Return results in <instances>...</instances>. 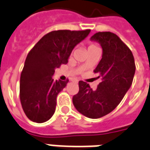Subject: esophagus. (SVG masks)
I'll return each mask as SVG.
<instances>
[{"label": "esophagus", "instance_id": "obj_1", "mask_svg": "<svg viewBox=\"0 0 150 150\" xmlns=\"http://www.w3.org/2000/svg\"><path fill=\"white\" fill-rule=\"evenodd\" d=\"M73 81H74V82H76V83H77V82H78V80L76 79V80H73Z\"/></svg>", "mask_w": 150, "mask_h": 150}]
</instances>
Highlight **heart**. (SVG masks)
Listing matches in <instances>:
<instances>
[{"mask_svg":"<svg viewBox=\"0 0 150 150\" xmlns=\"http://www.w3.org/2000/svg\"><path fill=\"white\" fill-rule=\"evenodd\" d=\"M95 46H97V45H94V44H91V45H89V48H91V47H95Z\"/></svg>","mask_w":150,"mask_h":150,"instance_id":"heart-1","label":"heart"}]
</instances>
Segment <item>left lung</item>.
Returning a JSON list of instances; mask_svg holds the SVG:
<instances>
[{
  "label": "left lung",
  "instance_id": "1",
  "mask_svg": "<svg viewBox=\"0 0 150 150\" xmlns=\"http://www.w3.org/2000/svg\"><path fill=\"white\" fill-rule=\"evenodd\" d=\"M92 41L102 46V59L94 73L102 81L93 91L89 84L79 81V91L73 96L77 111L90 118H100L112 112L131 87L136 71L135 59L129 47L110 32L94 34Z\"/></svg>",
  "mask_w": 150,
  "mask_h": 150
}]
</instances>
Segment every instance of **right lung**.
<instances>
[{
  "mask_svg": "<svg viewBox=\"0 0 150 150\" xmlns=\"http://www.w3.org/2000/svg\"><path fill=\"white\" fill-rule=\"evenodd\" d=\"M91 30H57L45 34L28 54L20 76L19 96L26 116L42 123L53 116L56 98L67 81H54V69L68 63L76 45Z\"/></svg>",
  "mask_w": 150,
  "mask_h": 150,
  "instance_id": "add662e5",
  "label": "right lung"
}]
</instances>
